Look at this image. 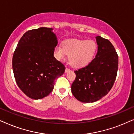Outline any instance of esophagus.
Returning a JSON list of instances; mask_svg holds the SVG:
<instances>
[{
	"label": "esophagus",
	"mask_w": 134,
	"mask_h": 134,
	"mask_svg": "<svg viewBox=\"0 0 134 134\" xmlns=\"http://www.w3.org/2000/svg\"><path fill=\"white\" fill-rule=\"evenodd\" d=\"M70 71H71V70L69 68H66L65 72V73H67V72H70Z\"/></svg>",
	"instance_id": "1"
}]
</instances>
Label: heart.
Masks as SVG:
<instances>
[{
  "label": "heart",
  "instance_id": "b5f03b06",
  "mask_svg": "<svg viewBox=\"0 0 134 134\" xmlns=\"http://www.w3.org/2000/svg\"><path fill=\"white\" fill-rule=\"evenodd\" d=\"M97 48V44L93 40L70 39L65 41L62 46H57L55 53L59 59H62L69 54L70 64L74 67H79L91 61Z\"/></svg>",
  "mask_w": 134,
  "mask_h": 134
}]
</instances>
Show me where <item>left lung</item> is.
<instances>
[{
  "instance_id": "left-lung-1",
  "label": "left lung",
  "mask_w": 134,
  "mask_h": 134,
  "mask_svg": "<svg viewBox=\"0 0 134 134\" xmlns=\"http://www.w3.org/2000/svg\"><path fill=\"white\" fill-rule=\"evenodd\" d=\"M96 57L85 67L75 70L72 92L82 102H94L107 95L115 83L118 69V55L111 43L100 36Z\"/></svg>"
}]
</instances>
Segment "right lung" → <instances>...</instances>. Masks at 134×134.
Here are the masks:
<instances>
[{
  "label": "right lung",
  "mask_w": 134,
  "mask_h": 134,
  "mask_svg": "<svg viewBox=\"0 0 134 134\" xmlns=\"http://www.w3.org/2000/svg\"><path fill=\"white\" fill-rule=\"evenodd\" d=\"M52 29L40 27L26 32L13 56L16 82L19 89L32 99L48 96L54 88L55 80L65 72V65L54 56L58 41Z\"/></svg>",
  "instance_id": "right-lung-1"
}]
</instances>
